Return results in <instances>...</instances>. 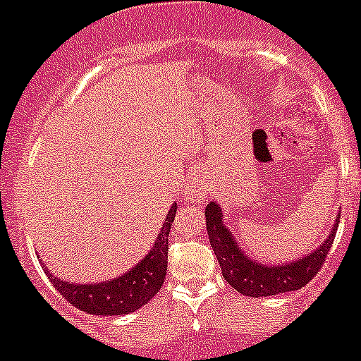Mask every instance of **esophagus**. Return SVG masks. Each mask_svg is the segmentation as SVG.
I'll list each match as a JSON object with an SVG mask.
<instances>
[{"mask_svg": "<svg viewBox=\"0 0 361 361\" xmlns=\"http://www.w3.org/2000/svg\"><path fill=\"white\" fill-rule=\"evenodd\" d=\"M209 183H207V180L200 175V173H197V175L193 176V180L190 181V185L186 186V197L195 202H205L207 198H209Z\"/></svg>", "mask_w": 361, "mask_h": 361, "instance_id": "esophagus-1", "label": "esophagus"}]
</instances>
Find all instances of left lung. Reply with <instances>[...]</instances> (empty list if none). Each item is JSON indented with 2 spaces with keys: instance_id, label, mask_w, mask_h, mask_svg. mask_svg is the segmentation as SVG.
Here are the masks:
<instances>
[{
  "instance_id": "left-lung-1",
  "label": "left lung",
  "mask_w": 361,
  "mask_h": 361,
  "mask_svg": "<svg viewBox=\"0 0 361 361\" xmlns=\"http://www.w3.org/2000/svg\"><path fill=\"white\" fill-rule=\"evenodd\" d=\"M339 217L341 212H338L329 235L314 251L290 263L267 264L252 259L241 250L234 234L224 222L226 219L217 202H210L205 207L209 241L222 268L224 279L231 287L246 297H270L305 287L326 261L336 235Z\"/></svg>"
}]
</instances>
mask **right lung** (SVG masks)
<instances>
[{
  "mask_svg": "<svg viewBox=\"0 0 361 361\" xmlns=\"http://www.w3.org/2000/svg\"><path fill=\"white\" fill-rule=\"evenodd\" d=\"M178 205L173 204L149 252L135 267L98 283H74L47 273L51 283L69 304L94 316H126L146 305L163 287L168 268V235ZM42 261V259H40Z\"/></svg>",
  "mask_w": 361,
  "mask_h": 361,
  "instance_id": "1",
  "label": "right lung"
}]
</instances>
